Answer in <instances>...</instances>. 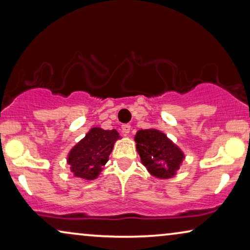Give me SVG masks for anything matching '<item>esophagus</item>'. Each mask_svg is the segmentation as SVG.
<instances>
[{"mask_svg":"<svg viewBox=\"0 0 250 250\" xmlns=\"http://www.w3.org/2000/svg\"><path fill=\"white\" fill-rule=\"evenodd\" d=\"M122 129H123V132L125 133V134H128V133L131 132V125H129V124L122 125Z\"/></svg>","mask_w":250,"mask_h":250,"instance_id":"esophagus-1","label":"esophagus"}]
</instances>
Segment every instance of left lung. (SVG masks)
<instances>
[{
    "mask_svg": "<svg viewBox=\"0 0 250 250\" xmlns=\"http://www.w3.org/2000/svg\"><path fill=\"white\" fill-rule=\"evenodd\" d=\"M136 150L148 172L157 179H170L180 169L184 153L158 129H140L135 135Z\"/></svg>",
    "mask_w": 250,
    "mask_h": 250,
    "instance_id": "1",
    "label": "left lung"
}]
</instances>
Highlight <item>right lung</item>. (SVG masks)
I'll use <instances>...</instances> for the list:
<instances>
[{"label":"right lung","instance_id":"obj_1","mask_svg":"<svg viewBox=\"0 0 250 250\" xmlns=\"http://www.w3.org/2000/svg\"><path fill=\"white\" fill-rule=\"evenodd\" d=\"M118 139L119 134L116 129L91 128L68 155L67 163L74 176L88 181L97 179Z\"/></svg>","mask_w":250,"mask_h":250}]
</instances>
